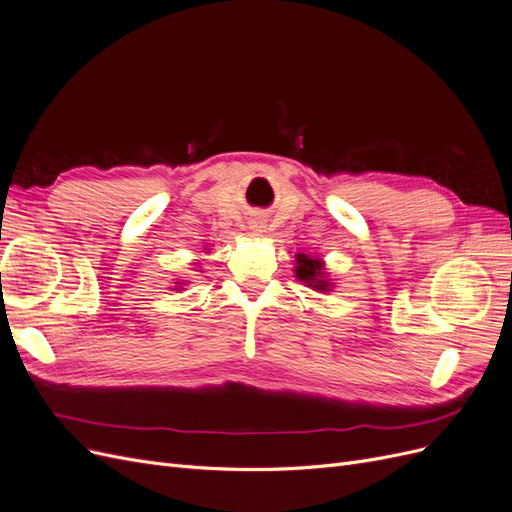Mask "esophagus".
I'll return each instance as SVG.
<instances>
[{"instance_id": "34e87169", "label": "esophagus", "mask_w": 512, "mask_h": 512, "mask_svg": "<svg viewBox=\"0 0 512 512\" xmlns=\"http://www.w3.org/2000/svg\"><path fill=\"white\" fill-rule=\"evenodd\" d=\"M249 232L253 236H261L263 232H266V221H263V219H251L249 221Z\"/></svg>"}]
</instances>
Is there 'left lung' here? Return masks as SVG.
<instances>
[{"instance_id":"8db88e82","label":"left lung","mask_w":512,"mask_h":512,"mask_svg":"<svg viewBox=\"0 0 512 512\" xmlns=\"http://www.w3.org/2000/svg\"><path fill=\"white\" fill-rule=\"evenodd\" d=\"M295 278L304 283L306 287L315 289L319 293H327L334 289L332 278L325 272V261L317 255H306V253H298L295 255Z\"/></svg>"}]
</instances>
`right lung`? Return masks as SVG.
<instances>
[{"label":"right lung","instance_id":"right-lung-1","mask_svg":"<svg viewBox=\"0 0 512 512\" xmlns=\"http://www.w3.org/2000/svg\"><path fill=\"white\" fill-rule=\"evenodd\" d=\"M174 287H176L174 291H180V289H183V287H185V283H174Z\"/></svg>","mask_w":512,"mask_h":512}]
</instances>
